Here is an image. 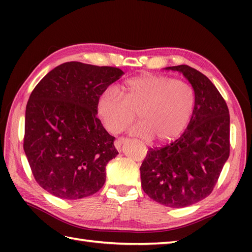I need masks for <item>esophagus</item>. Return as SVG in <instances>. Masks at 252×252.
<instances>
[{
	"label": "esophagus",
	"mask_w": 252,
	"mask_h": 252,
	"mask_svg": "<svg viewBox=\"0 0 252 252\" xmlns=\"http://www.w3.org/2000/svg\"><path fill=\"white\" fill-rule=\"evenodd\" d=\"M126 141V138H125V137H119V138H118V140H116V142H115V147L117 148L118 152H121L122 144L125 143Z\"/></svg>",
	"instance_id": "34e87169"
}]
</instances>
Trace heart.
Here are the masks:
<instances>
[{"label": "heart", "mask_w": 252, "mask_h": 252, "mask_svg": "<svg viewBox=\"0 0 252 252\" xmlns=\"http://www.w3.org/2000/svg\"><path fill=\"white\" fill-rule=\"evenodd\" d=\"M121 94L107 88L96 101V111L105 129L117 134L135 119L141 122L131 134L159 143L178 138L189 126L195 108V92L183 80L162 74H141L121 85Z\"/></svg>", "instance_id": "obj_1"}]
</instances>
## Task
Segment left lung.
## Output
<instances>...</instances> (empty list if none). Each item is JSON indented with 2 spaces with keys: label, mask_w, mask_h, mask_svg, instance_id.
<instances>
[{
  "label": "left lung",
  "mask_w": 252,
  "mask_h": 252,
  "mask_svg": "<svg viewBox=\"0 0 252 252\" xmlns=\"http://www.w3.org/2000/svg\"><path fill=\"white\" fill-rule=\"evenodd\" d=\"M191 84L195 108L184 133L161 148H151L141 165L143 190L165 207L183 208L211 194L229 156V115L210 80L187 65L167 67Z\"/></svg>",
  "instance_id": "left-lung-1"
}]
</instances>
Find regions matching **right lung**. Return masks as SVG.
Segmentation results:
<instances>
[{
  "instance_id": "obj_1",
  "label": "right lung",
  "mask_w": 252,
  "mask_h": 252,
  "mask_svg": "<svg viewBox=\"0 0 252 252\" xmlns=\"http://www.w3.org/2000/svg\"><path fill=\"white\" fill-rule=\"evenodd\" d=\"M125 73L115 67L69 62L36 84L26 107L24 151L35 181L62 199L95 194L118 155L97 118L96 101Z\"/></svg>"
}]
</instances>
